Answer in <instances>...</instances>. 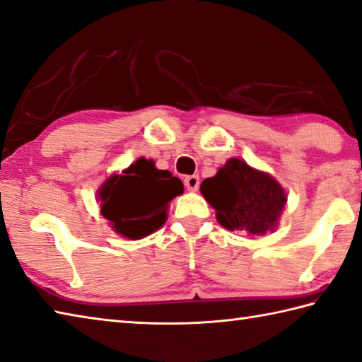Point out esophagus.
Returning a JSON list of instances; mask_svg holds the SVG:
<instances>
[{
    "instance_id": "34e87169",
    "label": "esophagus",
    "mask_w": 362,
    "mask_h": 362,
    "mask_svg": "<svg viewBox=\"0 0 362 362\" xmlns=\"http://www.w3.org/2000/svg\"><path fill=\"white\" fill-rule=\"evenodd\" d=\"M185 187L188 191H197V188H199V175L194 174V175H187L185 177Z\"/></svg>"
}]
</instances>
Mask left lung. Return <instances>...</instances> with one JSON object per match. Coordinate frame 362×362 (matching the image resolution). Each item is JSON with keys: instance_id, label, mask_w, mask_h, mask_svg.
<instances>
[{"instance_id": "obj_1", "label": "left lung", "mask_w": 362, "mask_h": 362, "mask_svg": "<svg viewBox=\"0 0 362 362\" xmlns=\"http://www.w3.org/2000/svg\"><path fill=\"white\" fill-rule=\"evenodd\" d=\"M201 193L216 210L223 228L251 235L273 232L287 202L284 188L273 175L238 158L228 160L216 175L205 179Z\"/></svg>"}]
</instances>
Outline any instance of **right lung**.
Instances as JSON below:
<instances>
[{"mask_svg":"<svg viewBox=\"0 0 362 362\" xmlns=\"http://www.w3.org/2000/svg\"><path fill=\"white\" fill-rule=\"evenodd\" d=\"M182 193L180 179L155 168L152 160L139 158L122 174L110 175L98 188L97 201L112 229L139 240L165 224L168 204Z\"/></svg>","mask_w":362,"mask_h":362,"instance_id":"obj_1","label":"right lung"}]
</instances>
